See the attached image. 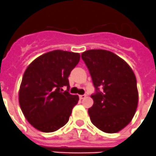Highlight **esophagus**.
<instances>
[{
	"mask_svg": "<svg viewBox=\"0 0 156 156\" xmlns=\"http://www.w3.org/2000/svg\"><path fill=\"white\" fill-rule=\"evenodd\" d=\"M86 98V95L83 94V95H80V99H83Z\"/></svg>",
	"mask_w": 156,
	"mask_h": 156,
	"instance_id": "obj_1",
	"label": "esophagus"
}]
</instances>
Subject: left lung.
Returning a JSON list of instances; mask_svg holds the SVG:
<instances>
[{
  "label": "left lung",
  "mask_w": 156,
  "mask_h": 156,
  "mask_svg": "<svg viewBox=\"0 0 156 156\" xmlns=\"http://www.w3.org/2000/svg\"><path fill=\"white\" fill-rule=\"evenodd\" d=\"M96 93L88 109L90 121L101 131L117 133L133 119L138 103L137 80L130 66L109 51L83 52ZM100 88L101 90L99 88Z\"/></svg>",
  "instance_id": "obj_1"
}]
</instances>
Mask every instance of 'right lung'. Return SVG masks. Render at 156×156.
<instances>
[{
	"label": "right lung",
	"mask_w": 156,
	"mask_h": 156,
	"mask_svg": "<svg viewBox=\"0 0 156 156\" xmlns=\"http://www.w3.org/2000/svg\"><path fill=\"white\" fill-rule=\"evenodd\" d=\"M80 58L79 53L52 51L37 58L25 71L19 105L27 121L40 131H56L69 121L79 96L68 92V77ZM64 86L67 90L63 92Z\"/></svg>",
	"instance_id": "add662e5"
}]
</instances>
